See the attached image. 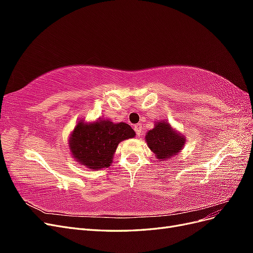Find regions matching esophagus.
<instances>
[{
    "instance_id": "obj_1",
    "label": "esophagus",
    "mask_w": 253,
    "mask_h": 253,
    "mask_svg": "<svg viewBox=\"0 0 253 253\" xmlns=\"http://www.w3.org/2000/svg\"><path fill=\"white\" fill-rule=\"evenodd\" d=\"M134 129H135V133H136V135L139 137V136H140V134H141V125H140V124H137V125H135Z\"/></svg>"
}]
</instances>
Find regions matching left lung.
<instances>
[{
    "label": "left lung",
    "instance_id": "left-lung-1",
    "mask_svg": "<svg viewBox=\"0 0 253 253\" xmlns=\"http://www.w3.org/2000/svg\"><path fill=\"white\" fill-rule=\"evenodd\" d=\"M145 139L149 148L154 152L159 160L171 159V156L180 152L186 140L182 136L174 132L171 126L165 121L156 124L155 127L148 132Z\"/></svg>",
    "mask_w": 253,
    "mask_h": 253
}]
</instances>
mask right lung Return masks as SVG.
Listing matches in <instances>:
<instances>
[{
  "label": "right lung",
  "mask_w": 253,
  "mask_h": 253,
  "mask_svg": "<svg viewBox=\"0 0 253 253\" xmlns=\"http://www.w3.org/2000/svg\"><path fill=\"white\" fill-rule=\"evenodd\" d=\"M134 136V129L125 122L113 124L110 120H99L84 124L80 121L71 135V152L81 165L99 170L110 167L120 141Z\"/></svg>",
  "instance_id": "right-lung-1"
}]
</instances>
